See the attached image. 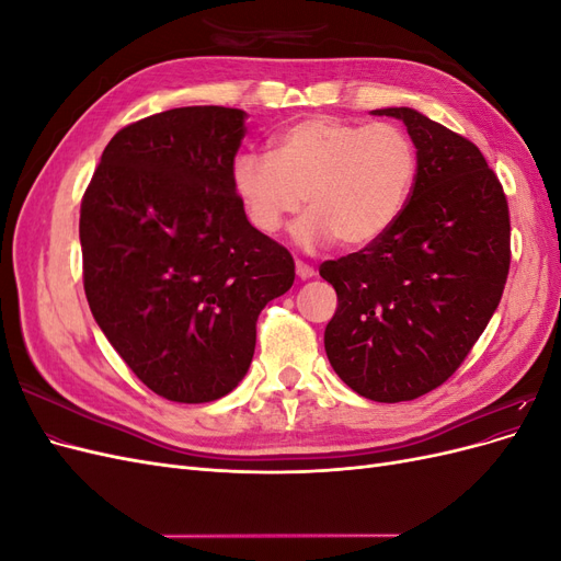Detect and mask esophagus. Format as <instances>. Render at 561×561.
Segmentation results:
<instances>
[{
    "instance_id": "obj_1",
    "label": "esophagus",
    "mask_w": 561,
    "mask_h": 561,
    "mask_svg": "<svg viewBox=\"0 0 561 561\" xmlns=\"http://www.w3.org/2000/svg\"><path fill=\"white\" fill-rule=\"evenodd\" d=\"M295 268H297V276H299L301 280H309V278L316 276V268L309 266V264H304V262H297Z\"/></svg>"
}]
</instances>
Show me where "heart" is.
Masks as SVG:
<instances>
[{
	"label": "heart",
	"instance_id": "heart-1",
	"mask_svg": "<svg viewBox=\"0 0 561 561\" xmlns=\"http://www.w3.org/2000/svg\"><path fill=\"white\" fill-rule=\"evenodd\" d=\"M419 178V151L398 124H358L307 116L280 130L274 154L245 151L233 163V186L252 227L271 236L309 196L311 213L295 225L304 250L339 241L363 250L393 229Z\"/></svg>",
	"mask_w": 561,
	"mask_h": 561
}]
</instances>
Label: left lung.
Segmentation results:
<instances>
[{"label":"left lung","mask_w":561,"mask_h":561,"mask_svg":"<svg viewBox=\"0 0 561 561\" xmlns=\"http://www.w3.org/2000/svg\"><path fill=\"white\" fill-rule=\"evenodd\" d=\"M396 116L419 151V178L383 239L320 264L336 290L330 365L375 402L431 393L461 367L494 316L511 268V213L478 145L410 107Z\"/></svg>","instance_id":"8db88e82"}]
</instances>
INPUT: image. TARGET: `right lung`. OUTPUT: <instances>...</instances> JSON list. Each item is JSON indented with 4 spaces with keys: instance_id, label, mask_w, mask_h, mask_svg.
Instances as JSON below:
<instances>
[{
    "instance_id": "add662e5",
    "label": "right lung",
    "mask_w": 561,
    "mask_h": 561,
    "mask_svg": "<svg viewBox=\"0 0 561 561\" xmlns=\"http://www.w3.org/2000/svg\"><path fill=\"white\" fill-rule=\"evenodd\" d=\"M245 112L178 107L118 130L81 198L83 290L149 390L213 402L250 367L257 318L295 283L233 186Z\"/></svg>"
}]
</instances>
